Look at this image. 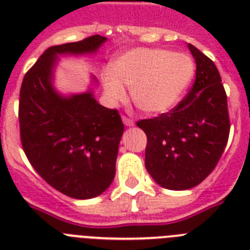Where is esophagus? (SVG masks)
Returning <instances> with one entry per match:
<instances>
[{
  "instance_id": "1",
  "label": "esophagus",
  "mask_w": 250,
  "mask_h": 250,
  "mask_svg": "<svg viewBox=\"0 0 250 250\" xmlns=\"http://www.w3.org/2000/svg\"><path fill=\"white\" fill-rule=\"evenodd\" d=\"M123 123L129 127L135 126V123H134V120H131V119H127L126 116H123Z\"/></svg>"
}]
</instances>
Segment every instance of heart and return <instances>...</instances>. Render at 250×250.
<instances>
[{"mask_svg":"<svg viewBox=\"0 0 250 250\" xmlns=\"http://www.w3.org/2000/svg\"><path fill=\"white\" fill-rule=\"evenodd\" d=\"M195 75L189 55L163 48H132L112 62V71L101 75L104 91L115 103L125 98V87L138 109L164 114L182 100Z\"/></svg>","mask_w":250,"mask_h":250,"instance_id":"obj_1","label":"heart"}]
</instances>
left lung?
<instances>
[{
    "mask_svg": "<svg viewBox=\"0 0 250 250\" xmlns=\"http://www.w3.org/2000/svg\"><path fill=\"white\" fill-rule=\"evenodd\" d=\"M196 63L190 92L167 114L138 123L147 136L145 167L169 190L196 187L216 167L228 143V104L214 62L193 45Z\"/></svg>",
    "mask_w": 250,
    "mask_h": 250,
    "instance_id": "obj_1",
    "label": "left lung"
}]
</instances>
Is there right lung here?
Wrapping results in <instances>:
<instances>
[{
    "instance_id": "1",
    "label": "right lung",
    "mask_w": 250,
    "mask_h": 250,
    "mask_svg": "<svg viewBox=\"0 0 250 250\" xmlns=\"http://www.w3.org/2000/svg\"><path fill=\"white\" fill-rule=\"evenodd\" d=\"M107 41L95 35L51 46L23 77L19 120L22 147L46 183L75 199L103 194L115 178L124 124L116 110L95 99L96 77L86 91L65 95L55 87L62 56H92Z\"/></svg>"
}]
</instances>
